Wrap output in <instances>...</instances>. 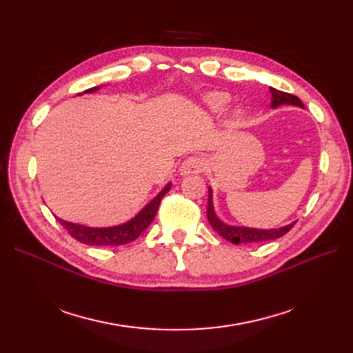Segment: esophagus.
<instances>
[{"instance_id":"34e87169","label":"esophagus","mask_w":353,"mask_h":353,"mask_svg":"<svg viewBox=\"0 0 353 353\" xmlns=\"http://www.w3.org/2000/svg\"><path fill=\"white\" fill-rule=\"evenodd\" d=\"M206 169V160L201 156H191L185 159L183 165H181V174L188 175V174H200Z\"/></svg>"}]
</instances>
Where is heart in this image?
<instances>
[{"label": "heart", "mask_w": 353, "mask_h": 353, "mask_svg": "<svg viewBox=\"0 0 353 353\" xmlns=\"http://www.w3.org/2000/svg\"><path fill=\"white\" fill-rule=\"evenodd\" d=\"M208 103L213 110H222L225 108V104L228 103V95L227 94H212L210 97L208 99Z\"/></svg>", "instance_id": "obj_1"}]
</instances>
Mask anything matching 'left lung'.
Masks as SVG:
<instances>
[{"instance_id": "1", "label": "left lung", "mask_w": 353, "mask_h": 353, "mask_svg": "<svg viewBox=\"0 0 353 353\" xmlns=\"http://www.w3.org/2000/svg\"><path fill=\"white\" fill-rule=\"evenodd\" d=\"M271 90V108H279L281 104H293L299 105V108H303V103L299 100L296 95H292L284 91H279L275 88ZM208 221L221 237L234 243V244H243V243H261V241H270L283 237L293 228L296 222L288 223L285 227L275 228V230H254L248 227H231L223 223L218 219L215 215V210H213V203H212V190L209 188V200H208Z\"/></svg>"}]
</instances>
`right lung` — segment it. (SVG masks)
I'll return each instance as SVG.
<instances>
[{
    "label": "right lung",
    "instance_id": "obj_1",
    "mask_svg": "<svg viewBox=\"0 0 353 353\" xmlns=\"http://www.w3.org/2000/svg\"><path fill=\"white\" fill-rule=\"evenodd\" d=\"M97 90H99V87H94V88L87 90L85 92H94ZM169 190H170V184H168L162 191H160V193L150 203H148V205L140 213H138L135 218L122 223V225L108 227V228H92V227L79 225V223L63 221L60 218H57V219L74 240H78L83 244H90V245L126 244V243H131L135 239L140 237V234L148 225H150L152 221L156 216L157 209L160 206V201H162V199L165 197V194Z\"/></svg>",
    "mask_w": 353,
    "mask_h": 353
}]
</instances>
